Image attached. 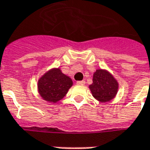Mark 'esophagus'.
<instances>
[{"label": "esophagus", "instance_id": "34e87169", "mask_svg": "<svg viewBox=\"0 0 150 150\" xmlns=\"http://www.w3.org/2000/svg\"><path fill=\"white\" fill-rule=\"evenodd\" d=\"M77 85H85V81H77Z\"/></svg>", "mask_w": 150, "mask_h": 150}]
</instances>
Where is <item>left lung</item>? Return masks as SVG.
<instances>
[{
    "instance_id": "8db88e82",
    "label": "left lung",
    "mask_w": 150,
    "mask_h": 150,
    "mask_svg": "<svg viewBox=\"0 0 150 150\" xmlns=\"http://www.w3.org/2000/svg\"><path fill=\"white\" fill-rule=\"evenodd\" d=\"M93 83L89 86L93 97L105 103L112 100L118 91V82L106 69H96L93 74Z\"/></svg>"
}]
</instances>
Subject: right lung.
<instances>
[{
    "label": "right lung",
    "mask_w": 150,
    "mask_h": 150,
    "mask_svg": "<svg viewBox=\"0 0 150 150\" xmlns=\"http://www.w3.org/2000/svg\"><path fill=\"white\" fill-rule=\"evenodd\" d=\"M73 86L72 79L62 73L59 68L50 69L39 78L38 91L44 100L57 103L62 100Z\"/></svg>",
    "instance_id": "1"
}]
</instances>
